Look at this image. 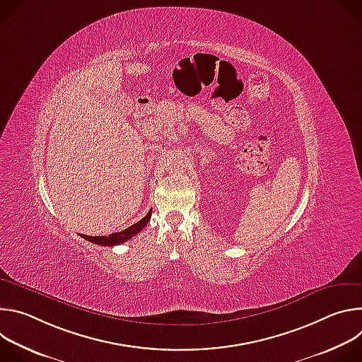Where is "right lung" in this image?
<instances>
[{"instance_id":"1","label":"right lung","mask_w":362,"mask_h":362,"mask_svg":"<svg viewBox=\"0 0 362 362\" xmlns=\"http://www.w3.org/2000/svg\"><path fill=\"white\" fill-rule=\"evenodd\" d=\"M151 218V211L143 218L140 219L137 223L129 226L127 229L122 230V232H116V233H112L109 236H88V235H81L88 242H93L95 245H105V246H115V245H120L126 240H129L130 238H133L136 233H139L146 225L147 222L150 221Z\"/></svg>"}]
</instances>
